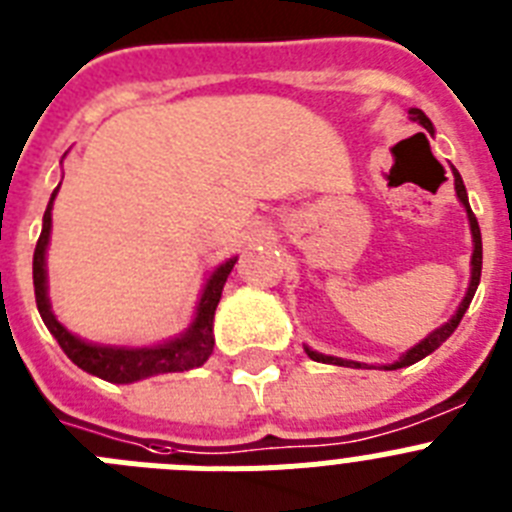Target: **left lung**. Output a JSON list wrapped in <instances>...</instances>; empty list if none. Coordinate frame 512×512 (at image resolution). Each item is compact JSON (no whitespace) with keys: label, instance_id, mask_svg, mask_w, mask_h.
<instances>
[{"label":"left lung","instance_id":"obj_1","mask_svg":"<svg viewBox=\"0 0 512 512\" xmlns=\"http://www.w3.org/2000/svg\"><path fill=\"white\" fill-rule=\"evenodd\" d=\"M408 117H410V120H413V122H418V125H423V128L428 130V133H433V122L428 120V117H425L423 110H418V107H410ZM451 171H454V189H456V197H459V202H461V205H464V210H467L469 230H472V246H474V251H472V261H469V266H472V277H469L467 295H464V300L459 302V307H456V312H454V315H451L449 320H446V323L438 325L436 330H431V333H428V336H425L423 341L415 343L413 348H408V351H405V354H402L397 361H392V364L379 366V369H387V372H392V369H402V366H410V364H415V361L425 359V356H428V354H433V351H436V348L441 346V343L446 341V338H449L451 333H454L456 325L461 323V318H464V312H467L469 302H472L474 292H477V287H479V277H482V235H479L477 217H474L472 207H469L467 187H464V182H461L459 171H456V169H451ZM305 354L310 356L312 361H323V364L354 366V369H359V366H366V364H361V361H348V359H338V356H325V354H320V351H312L310 346H305Z\"/></svg>","mask_w":512,"mask_h":512}]
</instances>
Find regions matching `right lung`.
I'll list each match as a JSON object with an SVG mask.
<instances>
[{
    "label": "right lung",
    "instance_id": "1",
    "mask_svg": "<svg viewBox=\"0 0 512 512\" xmlns=\"http://www.w3.org/2000/svg\"><path fill=\"white\" fill-rule=\"evenodd\" d=\"M58 187L53 189L51 202L45 207L43 215V230H40L38 246H35L33 256V284H35V302H38V312L43 318L45 328L51 330L58 346L63 348V354L69 356L79 369L94 374V377L104 379L112 384H133L140 379L158 377V374L171 372H189L194 366H202L210 359L212 348H215V336H212V320H215L217 302L223 295V287L228 282V274L233 271V259L223 261L220 266L210 271L205 287H202L200 302L194 310V318L184 333L169 338L164 343H153V346H110V343H94L87 338H79L71 333L61 320L56 318V312L51 307V297H48V266H45V253H48V243H51V228H53V200H56Z\"/></svg>",
    "mask_w": 512,
    "mask_h": 512
}]
</instances>
